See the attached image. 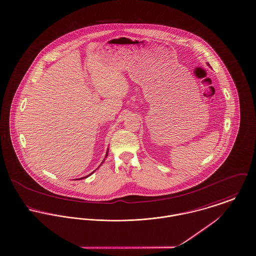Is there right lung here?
Wrapping results in <instances>:
<instances>
[{
  "mask_svg": "<svg viewBox=\"0 0 256 256\" xmlns=\"http://www.w3.org/2000/svg\"><path fill=\"white\" fill-rule=\"evenodd\" d=\"M108 152H106V156H108ZM104 160H102V163H104ZM100 165H102V164H100ZM98 168H96V169H98ZM94 172H92V173H91V174H93ZM91 174H89V175H88V176H85V177H83V178H80V179H84V178H87V177H89V176H90V175H91ZM80 179H79V180H80ZM75 180H78V179H75Z\"/></svg>",
  "mask_w": 256,
  "mask_h": 256,
  "instance_id": "obj_1",
  "label": "right lung"
}]
</instances>
